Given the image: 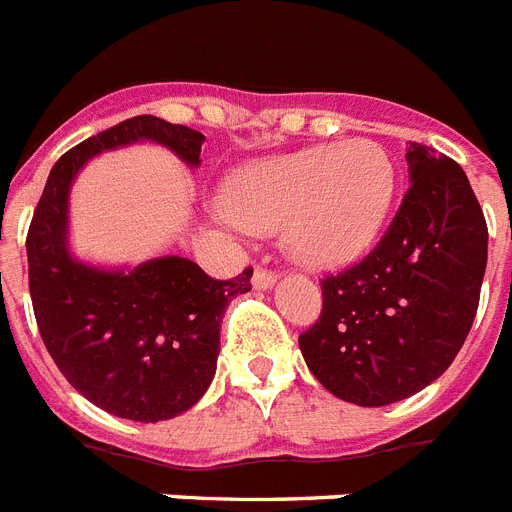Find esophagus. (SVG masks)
<instances>
[{"instance_id": "1", "label": "esophagus", "mask_w": 512, "mask_h": 512, "mask_svg": "<svg viewBox=\"0 0 512 512\" xmlns=\"http://www.w3.org/2000/svg\"><path fill=\"white\" fill-rule=\"evenodd\" d=\"M274 282H277V272L266 269V266H256V272H253V287H256V290H266V287H272Z\"/></svg>"}]
</instances>
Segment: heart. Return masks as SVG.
Returning <instances> with one entry per match:
<instances>
[{
    "label": "heart",
    "mask_w": 512,
    "mask_h": 512,
    "mask_svg": "<svg viewBox=\"0 0 512 512\" xmlns=\"http://www.w3.org/2000/svg\"><path fill=\"white\" fill-rule=\"evenodd\" d=\"M395 196L382 143L350 138L246 164L225 183V219L251 232L282 225V243L308 266H337L374 243Z\"/></svg>",
    "instance_id": "heart-1"
}]
</instances>
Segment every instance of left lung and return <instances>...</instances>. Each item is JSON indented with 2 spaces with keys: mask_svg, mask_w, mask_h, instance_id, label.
<instances>
[{
  "mask_svg": "<svg viewBox=\"0 0 512 512\" xmlns=\"http://www.w3.org/2000/svg\"><path fill=\"white\" fill-rule=\"evenodd\" d=\"M411 185L374 251L322 280L301 337L308 369L348 403L387 405L442 377L463 348L487 269V219L466 172L408 146Z\"/></svg>",
  "mask_w": 512,
  "mask_h": 512,
  "instance_id": "obj_1",
  "label": "left lung"
}]
</instances>
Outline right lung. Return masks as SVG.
<instances>
[{
	"instance_id": "obj_1",
	"label": "right lung",
	"mask_w": 512,
	"mask_h": 512,
	"mask_svg": "<svg viewBox=\"0 0 512 512\" xmlns=\"http://www.w3.org/2000/svg\"><path fill=\"white\" fill-rule=\"evenodd\" d=\"M156 141L198 164L204 135L138 114L78 143L49 172L28 227V287L38 332L57 369L101 411L130 421H164L209 390L227 303L251 290L253 269L214 280L180 256L133 272H104L67 251V196L94 154Z\"/></svg>"
}]
</instances>
